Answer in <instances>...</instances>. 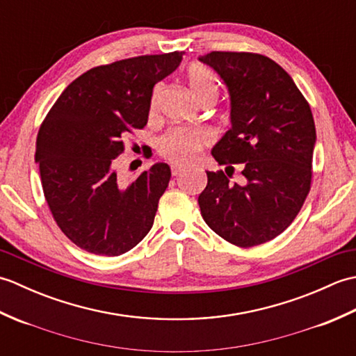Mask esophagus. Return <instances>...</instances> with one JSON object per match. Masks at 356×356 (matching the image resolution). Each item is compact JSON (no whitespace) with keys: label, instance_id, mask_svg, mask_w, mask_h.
I'll list each match as a JSON object with an SVG mask.
<instances>
[{"label":"esophagus","instance_id":"obj_1","mask_svg":"<svg viewBox=\"0 0 356 356\" xmlns=\"http://www.w3.org/2000/svg\"><path fill=\"white\" fill-rule=\"evenodd\" d=\"M182 171H185V168L182 165H177V163H174V165H171V174L172 176H179L180 172Z\"/></svg>","mask_w":356,"mask_h":356}]
</instances>
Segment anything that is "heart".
Segmentation results:
<instances>
[{
    "instance_id": "1",
    "label": "heart",
    "mask_w": 356,
    "mask_h": 356,
    "mask_svg": "<svg viewBox=\"0 0 356 356\" xmlns=\"http://www.w3.org/2000/svg\"><path fill=\"white\" fill-rule=\"evenodd\" d=\"M186 81L193 95L202 102L207 97H217L218 84L213 72L200 64H193L186 72ZM162 88L157 86L149 99V118H156L161 108ZM209 134L202 128H174L159 140L157 151L165 161L186 165L194 162L197 156L209 145Z\"/></svg>"
}]
</instances>
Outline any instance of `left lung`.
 I'll return each mask as SVG.
<instances>
[{"label":"left lung","instance_id":"8db88e82","mask_svg":"<svg viewBox=\"0 0 356 356\" xmlns=\"http://www.w3.org/2000/svg\"><path fill=\"white\" fill-rule=\"evenodd\" d=\"M231 95L232 127L213 148L220 165L241 163L245 186L207 171L199 195L203 220L229 243L251 248L280 236L311 191L315 122L292 78L270 58L251 51H211L200 58Z\"/></svg>","mask_w":356,"mask_h":356}]
</instances>
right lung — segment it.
I'll use <instances>...</instances> for the list:
<instances>
[{
  "label": "right lung",
  "mask_w": 356,
  "mask_h": 356,
  "mask_svg": "<svg viewBox=\"0 0 356 356\" xmlns=\"http://www.w3.org/2000/svg\"><path fill=\"white\" fill-rule=\"evenodd\" d=\"M180 61L182 51H171L93 67L42 120L35 161L45 202L65 237L90 254H125L153 226L170 166L156 163L124 184L115 161L128 136L147 125L154 84Z\"/></svg>",
  "instance_id": "add662e5"
}]
</instances>
